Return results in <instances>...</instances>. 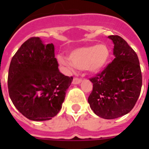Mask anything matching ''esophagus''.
I'll use <instances>...</instances> for the list:
<instances>
[{"label": "esophagus", "instance_id": "obj_1", "mask_svg": "<svg viewBox=\"0 0 149 149\" xmlns=\"http://www.w3.org/2000/svg\"><path fill=\"white\" fill-rule=\"evenodd\" d=\"M82 82L81 79H79V78H77L75 77L74 79H72V84H79Z\"/></svg>", "mask_w": 149, "mask_h": 149}]
</instances>
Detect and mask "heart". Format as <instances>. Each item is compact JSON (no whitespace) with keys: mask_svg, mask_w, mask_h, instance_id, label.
<instances>
[{"mask_svg":"<svg viewBox=\"0 0 149 149\" xmlns=\"http://www.w3.org/2000/svg\"><path fill=\"white\" fill-rule=\"evenodd\" d=\"M110 56L108 46L99 44L75 49L70 52V59L59 55L57 60L69 72H72L77 67L91 72H97L107 65Z\"/></svg>","mask_w":149,"mask_h":149,"instance_id":"heart-1","label":"heart"}]
</instances>
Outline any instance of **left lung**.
<instances>
[{
    "mask_svg": "<svg viewBox=\"0 0 149 149\" xmlns=\"http://www.w3.org/2000/svg\"><path fill=\"white\" fill-rule=\"evenodd\" d=\"M108 38L113 43L112 63L91 78L93 91L88 97L91 110L104 119H114L129 113L141 93L142 76L135 52L118 36Z\"/></svg>",
    "mask_w": 149,
    "mask_h": 149,
    "instance_id": "obj_1",
    "label": "left lung"
}]
</instances>
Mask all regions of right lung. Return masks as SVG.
Wrapping results in <instances>:
<instances>
[{"instance_id":"obj_1","label":"right lung","mask_w":149,"mask_h":149,"mask_svg":"<svg viewBox=\"0 0 149 149\" xmlns=\"http://www.w3.org/2000/svg\"><path fill=\"white\" fill-rule=\"evenodd\" d=\"M52 43L24 42L10 61L8 86L13 104L29 120H50L59 112L72 81L58 70Z\"/></svg>"}]
</instances>
